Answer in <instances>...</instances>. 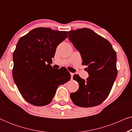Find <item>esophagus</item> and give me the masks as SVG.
<instances>
[{
    "label": "esophagus",
    "mask_w": 132,
    "mask_h": 132,
    "mask_svg": "<svg viewBox=\"0 0 132 132\" xmlns=\"http://www.w3.org/2000/svg\"><path fill=\"white\" fill-rule=\"evenodd\" d=\"M70 74H71V79H73V76H74V75H75V74L73 73H71Z\"/></svg>",
    "instance_id": "obj_1"
}]
</instances>
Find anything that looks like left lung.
<instances>
[{
    "label": "left lung",
    "mask_w": 132,
    "mask_h": 132,
    "mask_svg": "<svg viewBox=\"0 0 132 132\" xmlns=\"http://www.w3.org/2000/svg\"><path fill=\"white\" fill-rule=\"evenodd\" d=\"M70 41L80 52L83 65L87 66L89 77L85 80L79 76L73 79L79 85L71 93L73 103L83 108L98 106L107 98L117 76V53L111 43L88 28L67 32Z\"/></svg>",
    "instance_id": "8db88e82"
}]
</instances>
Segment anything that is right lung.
Wrapping results in <instances>:
<instances>
[{"label": "right lung", "mask_w": 132, "mask_h": 132, "mask_svg": "<svg viewBox=\"0 0 132 132\" xmlns=\"http://www.w3.org/2000/svg\"><path fill=\"white\" fill-rule=\"evenodd\" d=\"M67 37L66 31L37 28L17 43L12 76L21 96L32 105L49 104L57 87L71 79L66 69L55 70L50 64L57 46Z\"/></svg>", "instance_id": "right-lung-1"}]
</instances>
